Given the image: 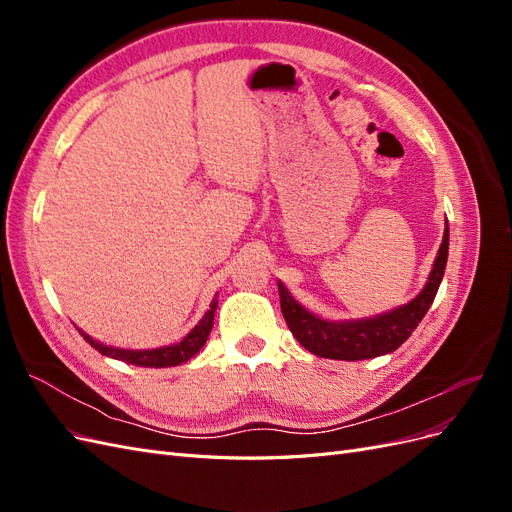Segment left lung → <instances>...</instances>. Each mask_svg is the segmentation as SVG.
Masks as SVG:
<instances>
[{"mask_svg":"<svg viewBox=\"0 0 512 512\" xmlns=\"http://www.w3.org/2000/svg\"><path fill=\"white\" fill-rule=\"evenodd\" d=\"M448 258V224L444 228L442 245L438 250L436 262L429 273V280L425 288L421 290L416 299H412L408 305H401L393 312H386L374 318L363 320H324L314 316L312 312L292 299V294L286 290L282 282H277V290H280V303L282 314L288 324L292 335L297 337V342L316 356H324V359H337V361H363L374 359L380 354H389L397 350L406 339L412 335V331L418 327V322L423 320L427 309L431 307L436 292L440 288V282L444 277Z\"/></svg>","mask_w":512,"mask_h":512,"instance_id":"obj_1","label":"left lung"}]
</instances>
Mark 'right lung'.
Wrapping results in <instances>:
<instances>
[{
    "instance_id": "right-lung-1",
    "label": "right lung",
    "mask_w": 512,
    "mask_h": 512,
    "mask_svg": "<svg viewBox=\"0 0 512 512\" xmlns=\"http://www.w3.org/2000/svg\"><path fill=\"white\" fill-rule=\"evenodd\" d=\"M215 309H218V299L211 301L203 320H200L196 327L181 339V342H177L173 346L153 348V350H126V348L104 346V344L96 342L94 337H89L87 333H83L81 329H79V333L83 335L87 344H91V348H96L104 356H111V359L130 363V365H138V367H175V365L190 361L192 356L205 346L207 337L211 333V327H213Z\"/></svg>"
}]
</instances>
